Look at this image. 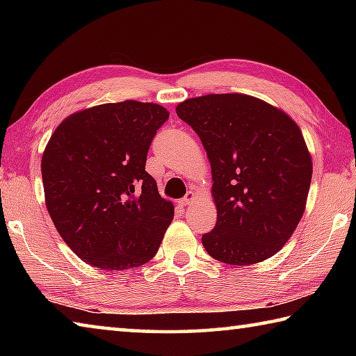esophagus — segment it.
<instances>
[{"label":"esophagus","mask_w":356,"mask_h":356,"mask_svg":"<svg viewBox=\"0 0 356 356\" xmlns=\"http://www.w3.org/2000/svg\"><path fill=\"white\" fill-rule=\"evenodd\" d=\"M193 200H195V193L188 191V193H186V195H185V197H182V200H180L179 202H180V206L186 207V206H190V204L193 202Z\"/></svg>","instance_id":"1"}]
</instances>
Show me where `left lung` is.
<instances>
[{
    "mask_svg": "<svg viewBox=\"0 0 356 356\" xmlns=\"http://www.w3.org/2000/svg\"><path fill=\"white\" fill-rule=\"evenodd\" d=\"M177 116L201 138L212 166L216 225L202 245L216 261L251 265L272 257L305 212L312 163L298 125L264 100L209 94Z\"/></svg>",
    "mask_w": 356,
    "mask_h": 356,
    "instance_id": "left-lung-1",
    "label": "left lung"
}]
</instances>
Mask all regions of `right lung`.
<instances>
[{"label": "right lung", "instance_id": "1", "mask_svg": "<svg viewBox=\"0 0 356 356\" xmlns=\"http://www.w3.org/2000/svg\"><path fill=\"white\" fill-rule=\"evenodd\" d=\"M170 113L125 100L75 113L42 156L45 204L59 236L86 264L127 270L160 248L174 206L146 171L147 152Z\"/></svg>", "mask_w": 356, "mask_h": 356}]
</instances>
